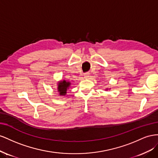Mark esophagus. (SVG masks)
<instances>
[{"mask_svg":"<svg viewBox=\"0 0 158 158\" xmlns=\"http://www.w3.org/2000/svg\"><path fill=\"white\" fill-rule=\"evenodd\" d=\"M89 77V73H85V74H84V77L85 78H86V79H87L88 77Z\"/></svg>","mask_w":158,"mask_h":158,"instance_id":"1","label":"esophagus"}]
</instances>
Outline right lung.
<instances>
[{
  "label": "right lung",
  "instance_id": "right-lung-1",
  "mask_svg": "<svg viewBox=\"0 0 158 158\" xmlns=\"http://www.w3.org/2000/svg\"><path fill=\"white\" fill-rule=\"evenodd\" d=\"M69 82H67L65 81H63L58 85V91L60 92V95H65L67 93V90L69 88L70 85Z\"/></svg>",
  "mask_w": 158,
  "mask_h": 158
}]
</instances>
